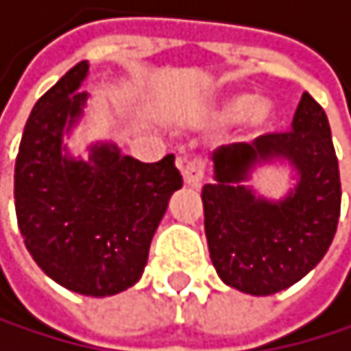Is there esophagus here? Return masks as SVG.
<instances>
[{
	"instance_id": "obj_1",
	"label": "esophagus",
	"mask_w": 351,
	"mask_h": 351,
	"mask_svg": "<svg viewBox=\"0 0 351 351\" xmlns=\"http://www.w3.org/2000/svg\"><path fill=\"white\" fill-rule=\"evenodd\" d=\"M178 167H180V171H182V178H184V184H189V186H199V184H202L204 173H206L204 160L191 158V156H182V158H178Z\"/></svg>"
}]
</instances>
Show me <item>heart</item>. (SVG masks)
<instances>
[{
  "label": "heart",
  "mask_w": 351,
  "mask_h": 351,
  "mask_svg": "<svg viewBox=\"0 0 351 351\" xmlns=\"http://www.w3.org/2000/svg\"><path fill=\"white\" fill-rule=\"evenodd\" d=\"M223 115L234 119V117H242L246 122L251 124H266L270 115H272V109L266 100H255L251 94H238L234 98H229L225 105H223Z\"/></svg>",
  "instance_id": "heart-1"
}]
</instances>
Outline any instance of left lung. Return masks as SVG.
Here are the masks:
<instances>
[{"mask_svg": "<svg viewBox=\"0 0 351 351\" xmlns=\"http://www.w3.org/2000/svg\"><path fill=\"white\" fill-rule=\"evenodd\" d=\"M272 160H287L299 173L281 202L243 184L257 164ZM202 202L210 259L229 287L270 296L298 283L328 251L341 214L339 160L324 109L304 92L291 130L219 147Z\"/></svg>", "mask_w": 351, "mask_h": 351, "instance_id": "8db88e82", "label": "left lung"}]
</instances>
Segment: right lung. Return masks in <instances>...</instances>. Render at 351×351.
I'll return each instance as SVG.
<instances>
[{"label": "right lung", "instance_id": "1", "mask_svg": "<svg viewBox=\"0 0 351 351\" xmlns=\"http://www.w3.org/2000/svg\"><path fill=\"white\" fill-rule=\"evenodd\" d=\"M87 70L79 62L34 105L14 165V208L36 264L66 289L102 298L141 278L182 176L173 154L139 162L113 143L92 145L87 160L66 154L62 139L83 115Z\"/></svg>", "mask_w": 351, "mask_h": 351}]
</instances>
